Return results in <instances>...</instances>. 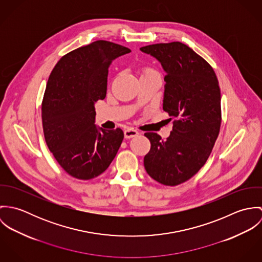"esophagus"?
I'll list each match as a JSON object with an SVG mask.
<instances>
[{"instance_id": "obj_1", "label": "esophagus", "mask_w": 262, "mask_h": 262, "mask_svg": "<svg viewBox=\"0 0 262 262\" xmlns=\"http://www.w3.org/2000/svg\"><path fill=\"white\" fill-rule=\"evenodd\" d=\"M138 131L132 129V128H128L124 131V135H125V138L126 139H130V138H133V137H136L138 135Z\"/></svg>"}]
</instances>
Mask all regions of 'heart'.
Returning <instances> with one entry per match:
<instances>
[{
	"label": "heart",
	"instance_id": "b5f03b06",
	"mask_svg": "<svg viewBox=\"0 0 262 262\" xmlns=\"http://www.w3.org/2000/svg\"><path fill=\"white\" fill-rule=\"evenodd\" d=\"M152 73H154L151 69L149 68H144L143 70H142V75H147V74H152Z\"/></svg>",
	"mask_w": 262,
	"mask_h": 262
}]
</instances>
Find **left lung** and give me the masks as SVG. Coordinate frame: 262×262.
<instances>
[{"instance_id":"8db88e82","label":"left lung","mask_w":262,"mask_h":262,"mask_svg":"<svg viewBox=\"0 0 262 262\" xmlns=\"http://www.w3.org/2000/svg\"><path fill=\"white\" fill-rule=\"evenodd\" d=\"M162 66L163 110L173 119L165 140L147 132L149 152L144 167L150 177L174 187L192 178L208 160L218 138L222 114L221 92L213 68L186 44L176 41L143 46Z\"/></svg>"}]
</instances>
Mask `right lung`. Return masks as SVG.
Listing matches in <instances>:
<instances>
[{
    "label": "right lung",
    "mask_w": 262,
    "mask_h": 262,
    "mask_svg": "<svg viewBox=\"0 0 262 262\" xmlns=\"http://www.w3.org/2000/svg\"><path fill=\"white\" fill-rule=\"evenodd\" d=\"M130 51L98 40L63 55L48 77L41 107L44 138L59 165L77 180L103 173L121 146L123 131L98 129L94 105L106 97L109 66Z\"/></svg>",
    "instance_id": "right-lung-1"
}]
</instances>
